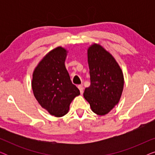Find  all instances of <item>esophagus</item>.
<instances>
[{
	"mask_svg": "<svg viewBox=\"0 0 155 155\" xmlns=\"http://www.w3.org/2000/svg\"><path fill=\"white\" fill-rule=\"evenodd\" d=\"M78 89L80 90V94H82L83 93V87H82V85H78Z\"/></svg>",
	"mask_w": 155,
	"mask_h": 155,
	"instance_id": "34e87169",
	"label": "esophagus"
}]
</instances>
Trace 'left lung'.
Segmentation results:
<instances>
[{
	"instance_id": "left-lung-1",
	"label": "left lung",
	"mask_w": 155,
	"mask_h": 155,
	"mask_svg": "<svg viewBox=\"0 0 155 155\" xmlns=\"http://www.w3.org/2000/svg\"><path fill=\"white\" fill-rule=\"evenodd\" d=\"M90 86L84 97L94 113L103 116L117 104L124 89V74L112 55L99 44L87 50Z\"/></svg>"
}]
</instances>
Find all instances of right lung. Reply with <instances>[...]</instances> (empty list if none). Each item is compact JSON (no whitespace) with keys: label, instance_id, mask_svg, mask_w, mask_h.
I'll return each instance as SVG.
<instances>
[{"label":"right lung","instance_id":"add662e5","mask_svg":"<svg viewBox=\"0 0 155 155\" xmlns=\"http://www.w3.org/2000/svg\"><path fill=\"white\" fill-rule=\"evenodd\" d=\"M67 51L57 47L48 52L35 69L31 87L41 107L56 117L68 112L71 101L80 90L72 83L65 65Z\"/></svg>","mask_w":155,"mask_h":155}]
</instances>
